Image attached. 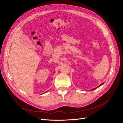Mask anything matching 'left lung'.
Returning <instances> with one entry per match:
<instances>
[{
	"mask_svg": "<svg viewBox=\"0 0 123 123\" xmlns=\"http://www.w3.org/2000/svg\"><path fill=\"white\" fill-rule=\"evenodd\" d=\"M103 84H104V83H103V84H101L100 85V86H99V87H100V86H101V85H103ZM98 87H97V88H98ZM96 88H94V89H92V90H94V89H96Z\"/></svg>",
	"mask_w": 123,
	"mask_h": 123,
	"instance_id": "left-lung-1",
	"label": "left lung"
}]
</instances>
